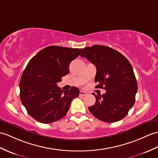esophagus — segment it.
Listing matches in <instances>:
<instances>
[{
	"label": "esophagus",
	"mask_w": 158,
	"mask_h": 158,
	"mask_svg": "<svg viewBox=\"0 0 158 158\" xmlns=\"http://www.w3.org/2000/svg\"><path fill=\"white\" fill-rule=\"evenodd\" d=\"M86 95H87V94L85 92H84V91H80V93H79V96H80L83 97V96H85Z\"/></svg>",
	"instance_id": "1"
}]
</instances>
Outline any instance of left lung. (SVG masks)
I'll use <instances>...</instances> for the list:
<instances>
[{
	"label": "left lung",
	"instance_id": "1",
	"mask_svg": "<svg viewBox=\"0 0 158 158\" xmlns=\"http://www.w3.org/2000/svg\"><path fill=\"white\" fill-rule=\"evenodd\" d=\"M96 66V88L106 93L96 95V103L89 110L96 118L106 123H115L125 117L133 107L137 91L133 69L126 57L106 46L86 47L81 54Z\"/></svg>",
	"mask_w": 158,
	"mask_h": 158
}]
</instances>
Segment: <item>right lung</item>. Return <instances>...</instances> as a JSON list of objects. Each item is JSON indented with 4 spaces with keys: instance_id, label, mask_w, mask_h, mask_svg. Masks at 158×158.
<instances>
[{
    "instance_id": "add662e5",
    "label": "right lung",
    "mask_w": 158,
    "mask_h": 158,
    "mask_svg": "<svg viewBox=\"0 0 158 158\" xmlns=\"http://www.w3.org/2000/svg\"><path fill=\"white\" fill-rule=\"evenodd\" d=\"M83 49L51 46L29 60L19 83L20 99L27 113L38 122L52 123L66 115L79 89L61 90L57 83L70 72L69 64Z\"/></svg>"
}]
</instances>
